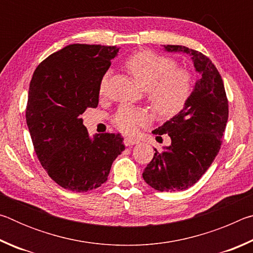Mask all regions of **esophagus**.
<instances>
[{"instance_id":"obj_1","label":"esophagus","mask_w":253,"mask_h":253,"mask_svg":"<svg viewBox=\"0 0 253 253\" xmlns=\"http://www.w3.org/2000/svg\"><path fill=\"white\" fill-rule=\"evenodd\" d=\"M137 143H138V140L134 138H128V137H126V138L124 139V144H125L126 146H132V145H135Z\"/></svg>"}]
</instances>
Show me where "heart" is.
Wrapping results in <instances>:
<instances>
[{"label":"heart","mask_w":253,"mask_h":253,"mask_svg":"<svg viewBox=\"0 0 253 253\" xmlns=\"http://www.w3.org/2000/svg\"><path fill=\"white\" fill-rule=\"evenodd\" d=\"M125 68L140 87L146 89L148 101L163 116H173L181 111L192 92L190 72L174 69L172 59L152 50L138 51L125 61ZM108 74L100 81V92H104ZM114 124L125 134H132L139 126L149 122L146 110L124 106L114 117Z\"/></svg>","instance_id":"heart-1"}]
</instances>
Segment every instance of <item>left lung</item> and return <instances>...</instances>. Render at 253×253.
Here are the masks:
<instances>
[{
	"instance_id": "left-lung-1",
	"label": "left lung",
	"mask_w": 253,
	"mask_h": 253,
	"mask_svg": "<svg viewBox=\"0 0 253 253\" xmlns=\"http://www.w3.org/2000/svg\"><path fill=\"white\" fill-rule=\"evenodd\" d=\"M168 52L188 54L201 75L184 108L153 130L168 134L170 145L155 154L143 172L149 186L161 192L191 187L202 177L219 153L229 116V105L219 71L207 55L184 45H164Z\"/></svg>"
}]
</instances>
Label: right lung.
I'll list each match as a JSON object with an SVG mask.
<instances>
[{"instance_id": "add662e5", "label": "right lung", "mask_w": 253, "mask_h": 253, "mask_svg": "<svg viewBox=\"0 0 253 253\" xmlns=\"http://www.w3.org/2000/svg\"><path fill=\"white\" fill-rule=\"evenodd\" d=\"M118 50L67 45L43 60L32 76L25 118L34 151L49 176L66 190L101 186L125 149L121 134H96L91 139L80 118L98 106L101 78Z\"/></svg>"}]
</instances>
